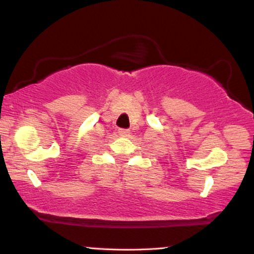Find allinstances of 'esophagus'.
Returning a JSON list of instances; mask_svg holds the SVG:
<instances>
[{"instance_id":"esophagus-1","label":"esophagus","mask_w":254,"mask_h":254,"mask_svg":"<svg viewBox=\"0 0 254 254\" xmlns=\"http://www.w3.org/2000/svg\"><path fill=\"white\" fill-rule=\"evenodd\" d=\"M118 133H119V135H121V136L127 137V136H129L130 131L127 130V129H119V130H118Z\"/></svg>"}]
</instances>
